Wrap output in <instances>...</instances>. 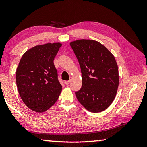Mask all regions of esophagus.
<instances>
[{
  "instance_id": "obj_1",
  "label": "esophagus",
  "mask_w": 147,
  "mask_h": 147,
  "mask_svg": "<svg viewBox=\"0 0 147 147\" xmlns=\"http://www.w3.org/2000/svg\"><path fill=\"white\" fill-rule=\"evenodd\" d=\"M70 82H71V80H69V81H65V82H64V83H65V85H68L70 83Z\"/></svg>"
}]
</instances>
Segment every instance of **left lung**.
I'll return each instance as SVG.
<instances>
[{
	"label": "left lung",
	"instance_id": "obj_1",
	"mask_svg": "<svg viewBox=\"0 0 147 147\" xmlns=\"http://www.w3.org/2000/svg\"><path fill=\"white\" fill-rule=\"evenodd\" d=\"M70 45L82 73V86L75 92L78 100L90 112L104 111L114 101L119 82L114 56L93 40H78Z\"/></svg>",
	"mask_w": 147,
	"mask_h": 147
}]
</instances>
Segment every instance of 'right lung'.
Masks as SVG:
<instances>
[{
	"label": "right lung",
	"instance_id": "right-lung-1",
	"mask_svg": "<svg viewBox=\"0 0 147 147\" xmlns=\"http://www.w3.org/2000/svg\"><path fill=\"white\" fill-rule=\"evenodd\" d=\"M61 46V43L36 45L22 56L16 81L21 98L31 110L45 112L57 100L62 85L54 60Z\"/></svg>",
	"mask_w": 147,
	"mask_h": 147
}]
</instances>
